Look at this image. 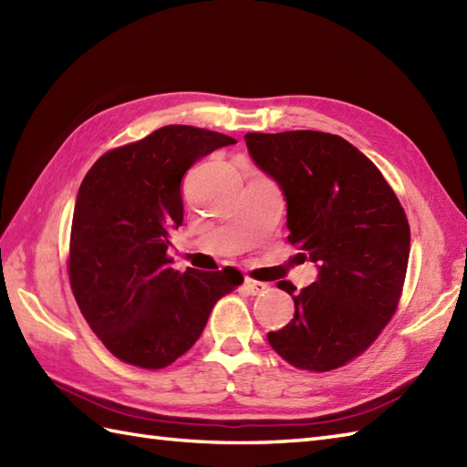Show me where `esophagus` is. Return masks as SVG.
I'll return each instance as SVG.
<instances>
[{"label":"esophagus","instance_id":"obj_1","mask_svg":"<svg viewBox=\"0 0 467 467\" xmlns=\"http://www.w3.org/2000/svg\"><path fill=\"white\" fill-rule=\"evenodd\" d=\"M244 289L249 291L251 295H261V293L269 289V285L261 283V281H254V279H251V276H244Z\"/></svg>","mask_w":467,"mask_h":467}]
</instances>
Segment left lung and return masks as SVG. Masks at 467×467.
Here are the masks:
<instances>
[{"instance_id":"1","label":"left lung","mask_w":467,"mask_h":467,"mask_svg":"<svg viewBox=\"0 0 467 467\" xmlns=\"http://www.w3.org/2000/svg\"><path fill=\"white\" fill-rule=\"evenodd\" d=\"M244 140L285 196L286 239L319 271L301 293L276 283L293 296L295 317L266 337L299 369H337L361 355L398 309L408 216L379 168L341 136L251 132Z\"/></svg>"}]
</instances>
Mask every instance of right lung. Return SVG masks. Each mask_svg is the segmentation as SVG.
Here are the masks:
<instances>
[{
    "label": "right lung",
    "mask_w": 467,
    "mask_h": 467,
    "mask_svg": "<svg viewBox=\"0 0 467 467\" xmlns=\"http://www.w3.org/2000/svg\"><path fill=\"white\" fill-rule=\"evenodd\" d=\"M234 142L202 128L164 126L98 158L82 181L69 283L84 319L118 359L142 369L171 365L201 337L214 303L243 283L233 266L174 271L166 254L184 218L182 176Z\"/></svg>",
    "instance_id": "obj_1"
}]
</instances>
